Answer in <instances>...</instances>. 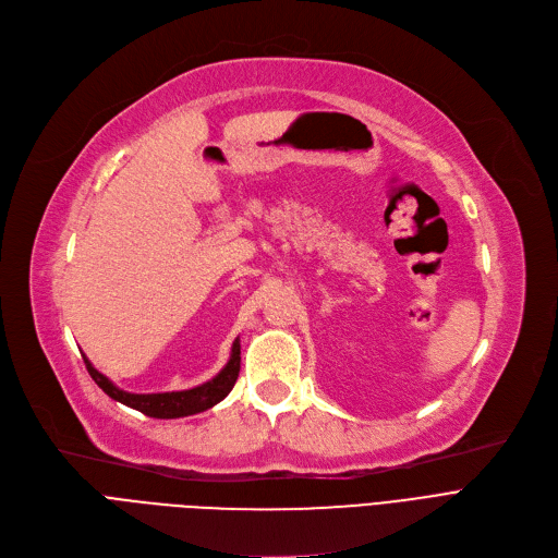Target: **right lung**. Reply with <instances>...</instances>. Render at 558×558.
I'll return each instance as SVG.
<instances>
[{
	"label": "right lung",
	"instance_id": "obj_1",
	"mask_svg": "<svg viewBox=\"0 0 558 558\" xmlns=\"http://www.w3.org/2000/svg\"><path fill=\"white\" fill-rule=\"evenodd\" d=\"M87 373L93 375V379L97 383L99 389H104V393H108L112 400L122 402L131 409H137V412L151 416V418H183V416H192L198 412H205V409L215 407L217 402H221L238 383L240 375V339H234L232 350H230V360L228 364L221 368L219 375H215L210 383H205L201 387L187 389V391H167V393H129L122 391L120 387H114L106 375H101L87 357H83Z\"/></svg>",
	"mask_w": 558,
	"mask_h": 558
}]
</instances>
